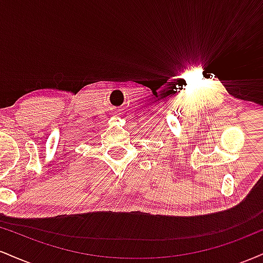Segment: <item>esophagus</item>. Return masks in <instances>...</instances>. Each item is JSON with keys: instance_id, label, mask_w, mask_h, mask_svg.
Listing matches in <instances>:
<instances>
[{"instance_id": "esophagus-1", "label": "esophagus", "mask_w": 263, "mask_h": 263, "mask_svg": "<svg viewBox=\"0 0 263 263\" xmlns=\"http://www.w3.org/2000/svg\"><path fill=\"white\" fill-rule=\"evenodd\" d=\"M119 115H120L119 112H116V115H115V116H119Z\"/></svg>"}]
</instances>
